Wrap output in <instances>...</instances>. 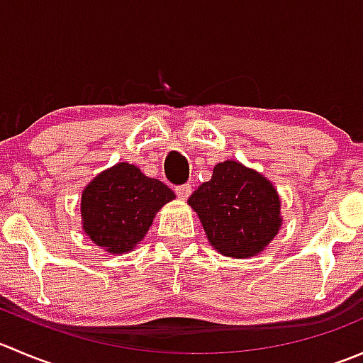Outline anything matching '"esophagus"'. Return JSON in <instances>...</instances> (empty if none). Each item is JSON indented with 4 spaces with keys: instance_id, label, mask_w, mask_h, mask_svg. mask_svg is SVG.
I'll list each match as a JSON object with an SVG mask.
<instances>
[{
    "instance_id": "obj_1",
    "label": "esophagus",
    "mask_w": 363,
    "mask_h": 363,
    "mask_svg": "<svg viewBox=\"0 0 363 363\" xmlns=\"http://www.w3.org/2000/svg\"><path fill=\"white\" fill-rule=\"evenodd\" d=\"M175 193L181 200H188V196L191 195V184H181L175 188Z\"/></svg>"
}]
</instances>
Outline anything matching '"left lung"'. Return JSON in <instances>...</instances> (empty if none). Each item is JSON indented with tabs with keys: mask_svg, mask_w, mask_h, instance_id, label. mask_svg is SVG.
Here are the masks:
<instances>
[{
	"mask_svg": "<svg viewBox=\"0 0 363 363\" xmlns=\"http://www.w3.org/2000/svg\"><path fill=\"white\" fill-rule=\"evenodd\" d=\"M188 203L199 214L207 239L221 255L251 258L276 237L281 202L272 182L237 161L214 167Z\"/></svg>",
	"mask_w": 363,
	"mask_h": 363,
	"instance_id": "obj_1",
	"label": "left lung"
}]
</instances>
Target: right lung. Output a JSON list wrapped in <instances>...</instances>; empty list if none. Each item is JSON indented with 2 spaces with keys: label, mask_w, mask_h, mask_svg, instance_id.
<instances>
[{
  "label": "right lung",
  "mask_w": 363,
  "mask_h": 363,
  "mask_svg": "<svg viewBox=\"0 0 363 363\" xmlns=\"http://www.w3.org/2000/svg\"><path fill=\"white\" fill-rule=\"evenodd\" d=\"M174 199L175 193L158 179L145 177L135 164L117 163L84 189V232L113 255L131 251L144 239L156 212Z\"/></svg>",
  "instance_id": "1"
}]
</instances>
